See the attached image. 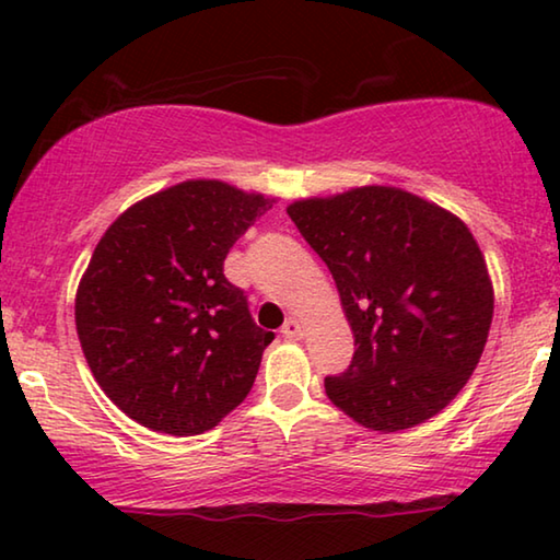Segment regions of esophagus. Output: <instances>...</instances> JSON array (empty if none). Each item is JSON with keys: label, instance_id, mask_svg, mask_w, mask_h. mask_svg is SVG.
<instances>
[{"label": "esophagus", "instance_id": "esophagus-1", "mask_svg": "<svg viewBox=\"0 0 560 560\" xmlns=\"http://www.w3.org/2000/svg\"><path fill=\"white\" fill-rule=\"evenodd\" d=\"M281 334H283V338H289V340H299L303 336V326L299 324L296 318H289L287 324H283Z\"/></svg>", "mask_w": 560, "mask_h": 560}]
</instances>
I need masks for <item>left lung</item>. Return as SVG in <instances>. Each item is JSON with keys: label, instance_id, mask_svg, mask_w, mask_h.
<instances>
[{"label": "left lung", "instance_id": "1", "mask_svg": "<svg viewBox=\"0 0 560 560\" xmlns=\"http://www.w3.org/2000/svg\"><path fill=\"white\" fill-rule=\"evenodd\" d=\"M328 271L355 336L330 402L363 428H415L467 385L487 346L494 291L459 217L397 187H355L287 207Z\"/></svg>", "mask_w": 560, "mask_h": 560}]
</instances>
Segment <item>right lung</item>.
I'll return each instance as SVG.
<instances>
[{"label":"right lung","mask_w":560,"mask_h":560,"mask_svg":"<svg viewBox=\"0 0 560 560\" xmlns=\"http://www.w3.org/2000/svg\"><path fill=\"white\" fill-rule=\"evenodd\" d=\"M271 202L187 179L128 207L101 236L75 291V330L130 420L192 438L249 395L273 334L254 324L224 259Z\"/></svg>","instance_id":"1"}]
</instances>
